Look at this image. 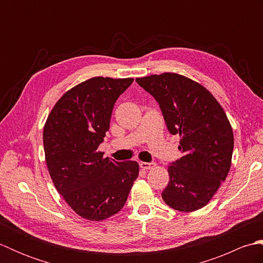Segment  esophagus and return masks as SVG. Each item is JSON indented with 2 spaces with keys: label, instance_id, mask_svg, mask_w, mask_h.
<instances>
[{
  "label": "esophagus",
  "instance_id": "1",
  "mask_svg": "<svg viewBox=\"0 0 263 263\" xmlns=\"http://www.w3.org/2000/svg\"><path fill=\"white\" fill-rule=\"evenodd\" d=\"M155 166H156L155 163H144V161H141L140 163V167L142 170H153Z\"/></svg>",
  "mask_w": 263,
  "mask_h": 263
}]
</instances>
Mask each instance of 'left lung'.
I'll use <instances>...</instances> for the list:
<instances>
[{
	"label": "left lung",
	"instance_id": "left-lung-1",
	"mask_svg": "<svg viewBox=\"0 0 263 263\" xmlns=\"http://www.w3.org/2000/svg\"><path fill=\"white\" fill-rule=\"evenodd\" d=\"M159 104L171 135L181 137L183 156L168 166L170 182L161 197L171 208H202L226 180L234 148L233 130L210 91L176 73L137 78Z\"/></svg>",
	"mask_w": 263,
	"mask_h": 263
}]
</instances>
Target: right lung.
I'll return each mask as SVG.
<instances>
[{
    "label": "right lung",
    "mask_w": 263,
    "mask_h": 263,
    "mask_svg": "<svg viewBox=\"0 0 263 263\" xmlns=\"http://www.w3.org/2000/svg\"><path fill=\"white\" fill-rule=\"evenodd\" d=\"M132 82V78L96 77L80 83L59 99L44 127V150L54 185L88 220L117 214L139 175L137 161H115L98 152L114 104Z\"/></svg>",
    "instance_id": "add662e5"
}]
</instances>
